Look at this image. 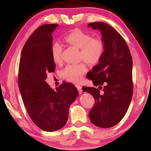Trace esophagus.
<instances>
[{
  "label": "esophagus",
  "mask_w": 151,
  "mask_h": 151,
  "mask_svg": "<svg viewBox=\"0 0 151 151\" xmlns=\"http://www.w3.org/2000/svg\"><path fill=\"white\" fill-rule=\"evenodd\" d=\"M76 88H77V89H78L79 94H81L82 93V86H79V85H76Z\"/></svg>",
  "instance_id": "esophagus-1"
}]
</instances>
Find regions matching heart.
<instances>
[{
	"label": "heart",
	"mask_w": 151,
	"mask_h": 151,
	"mask_svg": "<svg viewBox=\"0 0 151 151\" xmlns=\"http://www.w3.org/2000/svg\"><path fill=\"white\" fill-rule=\"evenodd\" d=\"M65 40L72 45L81 49V56L91 65L97 64L104 52V45L99 39H93L90 35L80 30H75L67 34ZM62 46L58 42H54L50 49L51 57L56 64L62 62ZM87 70L84 63L69 64L61 72L62 78L73 83L81 82L83 75Z\"/></svg>",
	"instance_id": "heart-1"
}]
</instances>
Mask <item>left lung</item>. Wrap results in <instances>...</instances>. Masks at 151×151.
<instances>
[{"mask_svg":"<svg viewBox=\"0 0 151 151\" xmlns=\"http://www.w3.org/2000/svg\"><path fill=\"white\" fill-rule=\"evenodd\" d=\"M88 27L101 31L104 52L87 76L99 89L83 87L82 89L95 101L89 113L91 123L107 129L123 118L130 105L133 95L132 58L126 41L114 28L102 22H91Z\"/></svg>","mask_w":151,"mask_h":151,"instance_id":"8db88e82","label":"left lung"}]
</instances>
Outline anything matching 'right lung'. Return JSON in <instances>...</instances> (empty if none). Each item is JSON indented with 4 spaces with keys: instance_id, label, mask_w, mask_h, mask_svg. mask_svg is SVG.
I'll list each match as a JSON object with an SVG mask.
<instances>
[{
    "instance_id": "right-lung-1",
    "label": "right lung",
    "mask_w": 151,
    "mask_h": 151,
    "mask_svg": "<svg viewBox=\"0 0 151 151\" xmlns=\"http://www.w3.org/2000/svg\"><path fill=\"white\" fill-rule=\"evenodd\" d=\"M58 26L44 24L32 34L22 48L19 66V88L25 107L35 124L46 132L66 124L69 108L78 95L70 83H63L54 90L45 82L47 74L56 67L50 49L52 33Z\"/></svg>"
}]
</instances>
